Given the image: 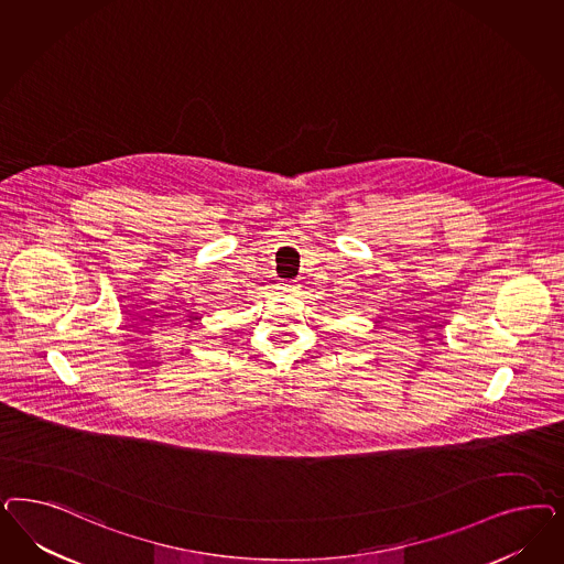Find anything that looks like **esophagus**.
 <instances>
[{
  "label": "esophagus",
  "instance_id": "1",
  "mask_svg": "<svg viewBox=\"0 0 564 564\" xmlns=\"http://www.w3.org/2000/svg\"><path fill=\"white\" fill-rule=\"evenodd\" d=\"M282 289H286V291H296L299 286H296V284H292V282H286Z\"/></svg>",
  "mask_w": 564,
  "mask_h": 564
}]
</instances>
